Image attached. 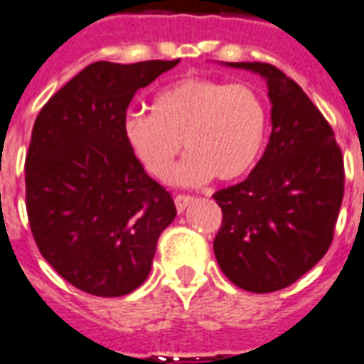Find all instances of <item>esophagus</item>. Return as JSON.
<instances>
[{"instance_id":"1","label":"esophagus","mask_w":364,"mask_h":364,"mask_svg":"<svg viewBox=\"0 0 364 364\" xmlns=\"http://www.w3.org/2000/svg\"><path fill=\"white\" fill-rule=\"evenodd\" d=\"M173 202H176V208H177V211H179V213H183V211H185V209H187V205H188V203H192V202H194V198H192V196H188V194H177V196H176V200H173Z\"/></svg>"}]
</instances>
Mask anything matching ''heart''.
<instances>
[{
  "instance_id": "obj_1",
  "label": "heart",
  "mask_w": 364,
  "mask_h": 364,
  "mask_svg": "<svg viewBox=\"0 0 364 364\" xmlns=\"http://www.w3.org/2000/svg\"><path fill=\"white\" fill-rule=\"evenodd\" d=\"M267 131V106L256 87L208 76L177 80L153 99L151 115L132 112L123 123L127 146L159 181L172 176L183 141L188 156L176 176L183 185L245 177L262 156Z\"/></svg>"
}]
</instances>
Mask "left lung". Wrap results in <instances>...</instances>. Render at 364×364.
Segmentation results:
<instances>
[{
    "label": "left lung",
    "mask_w": 364,
    "mask_h": 364,
    "mask_svg": "<svg viewBox=\"0 0 364 364\" xmlns=\"http://www.w3.org/2000/svg\"><path fill=\"white\" fill-rule=\"evenodd\" d=\"M267 80L273 131L245 181L213 194L223 224L213 249L241 289L294 284L329 250L344 198V159L329 121L294 80L269 63H228Z\"/></svg>",
    "instance_id": "left-lung-1"
}]
</instances>
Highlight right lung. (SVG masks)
Returning <instances> with one entry per match:
<instances>
[{
    "mask_svg": "<svg viewBox=\"0 0 364 364\" xmlns=\"http://www.w3.org/2000/svg\"><path fill=\"white\" fill-rule=\"evenodd\" d=\"M177 63H91L35 119L26 155L29 228L43 258L85 294L119 297L144 284L177 215L172 194L147 176L123 134L136 91Z\"/></svg>",
    "mask_w": 364,
    "mask_h": 364,
    "instance_id": "right-lung-1",
    "label": "right lung"
}]
</instances>
